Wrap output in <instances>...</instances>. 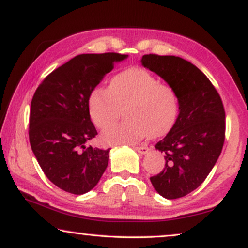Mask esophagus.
Segmentation results:
<instances>
[{
    "instance_id": "1",
    "label": "esophagus",
    "mask_w": 248,
    "mask_h": 248,
    "mask_svg": "<svg viewBox=\"0 0 248 248\" xmlns=\"http://www.w3.org/2000/svg\"><path fill=\"white\" fill-rule=\"evenodd\" d=\"M134 150L138 151L140 155H145L149 151V148L147 145H141V147H134Z\"/></svg>"
}]
</instances>
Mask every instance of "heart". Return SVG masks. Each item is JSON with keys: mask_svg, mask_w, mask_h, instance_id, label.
<instances>
[{"mask_svg": "<svg viewBox=\"0 0 248 248\" xmlns=\"http://www.w3.org/2000/svg\"><path fill=\"white\" fill-rule=\"evenodd\" d=\"M125 108L127 121L113 125ZM91 120L106 128L101 139L107 144H135L144 138L165 134L177 120V91L140 67H132L110 80L108 90L96 88L89 97Z\"/></svg>", "mask_w": 248, "mask_h": 248, "instance_id": "1", "label": "heart"}]
</instances>
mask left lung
<instances>
[{"instance_id":"obj_1","label":"left lung","mask_w":248,"mask_h":248,"mask_svg":"<svg viewBox=\"0 0 248 248\" xmlns=\"http://www.w3.org/2000/svg\"><path fill=\"white\" fill-rule=\"evenodd\" d=\"M141 63L177 91V120L155 147L165 155V168L150 181L164 198H183L204 182L221 154L225 108L205 74L188 61L149 54Z\"/></svg>"}]
</instances>
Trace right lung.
<instances>
[{
  "label": "right lung",
  "mask_w": 248,
  "mask_h": 248,
  "mask_svg": "<svg viewBox=\"0 0 248 248\" xmlns=\"http://www.w3.org/2000/svg\"><path fill=\"white\" fill-rule=\"evenodd\" d=\"M127 55L81 54L47 76L30 105L29 141L47 178L63 191L81 195L98 184L109 149L87 147L97 135L89 97L114 64Z\"/></svg>",
  "instance_id": "obj_1"
}]
</instances>
